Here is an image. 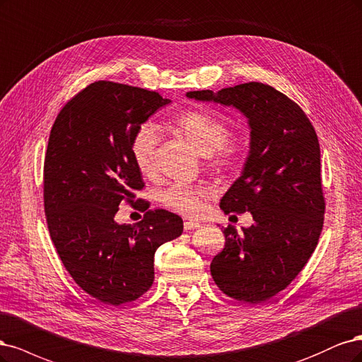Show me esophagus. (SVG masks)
I'll return each instance as SVG.
<instances>
[{
	"instance_id": "obj_1",
	"label": "esophagus",
	"mask_w": 362,
	"mask_h": 362,
	"mask_svg": "<svg viewBox=\"0 0 362 362\" xmlns=\"http://www.w3.org/2000/svg\"><path fill=\"white\" fill-rule=\"evenodd\" d=\"M202 224L200 223H198V221H185V224H183V227H185V230L186 231H189V230H195V228H198V227H200Z\"/></svg>"
}]
</instances>
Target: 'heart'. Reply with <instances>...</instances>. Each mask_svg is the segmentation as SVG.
I'll return each mask as SVG.
<instances>
[{
	"label": "heart",
	"mask_w": 362,
	"mask_h": 362,
	"mask_svg": "<svg viewBox=\"0 0 362 362\" xmlns=\"http://www.w3.org/2000/svg\"><path fill=\"white\" fill-rule=\"evenodd\" d=\"M174 126L185 135L202 155L209 156L211 165L216 170H230L239 164L243 155V146L236 139H227L230 124L223 117L209 111L191 110L180 114L174 120ZM159 126L147 122L135 131L131 139V156L136 168L146 176L155 171L156 148L159 144ZM207 197V191L200 186L173 183L160 192V203L170 211L194 216L202 211V202Z\"/></svg>",
	"instance_id": "heart-1"
}]
</instances>
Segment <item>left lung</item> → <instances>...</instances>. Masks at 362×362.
Segmentation results:
<instances>
[{
	"mask_svg": "<svg viewBox=\"0 0 362 362\" xmlns=\"http://www.w3.org/2000/svg\"><path fill=\"white\" fill-rule=\"evenodd\" d=\"M186 96L235 107L248 119L250 153L219 207L226 215L251 212L254 224L242 233L224 228L226 247L211 274L227 296L260 304L293 281L317 247L325 197L316 131L296 102L267 84Z\"/></svg>",
	"mask_w": 362,
	"mask_h": 362,
	"instance_id": "left-lung-1",
	"label": "left lung"
}]
</instances>
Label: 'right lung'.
Segmentation results:
<instances>
[{
	"label": "right lung",
	"instance_id": "1",
	"mask_svg": "<svg viewBox=\"0 0 362 362\" xmlns=\"http://www.w3.org/2000/svg\"><path fill=\"white\" fill-rule=\"evenodd\" d=\"M167 103L156 91L96 81L64 105L51 129L43 165L49 235L74 281L103 304L144 295L155 279L156 250L183 231L179 215L135 202L144 182L131 139ZM122 201L145 218L134 226L115 223Z\"/></svg>",
	"mask_w": 362,
	"mask_h": 362
}]
</instances>
